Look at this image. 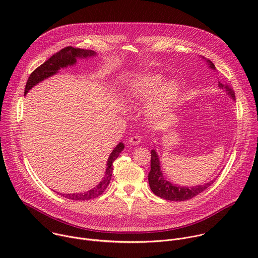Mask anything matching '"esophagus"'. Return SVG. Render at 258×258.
Here are the masks:
<instances>
[{"instance_id": "1", "label": "esophagus", "mask_w": 258, "mask_h": 258, "mask_svg": "<svg viewBox=\"0 0 258 258\" xmlns=\"http://www.w3.org/2000/svg\"><path fill=\"white\" fill-rule=\"evenodd\" d=\"M128 142L133 145H137V144L141 143V137L140 136H133L128 139Z\"/></svg>"}]
</instances>
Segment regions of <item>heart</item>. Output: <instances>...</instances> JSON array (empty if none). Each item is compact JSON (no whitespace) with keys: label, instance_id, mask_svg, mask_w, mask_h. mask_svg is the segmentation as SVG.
<instances>
[{"label":"heart","instance_id":"1","mask_svg":"<svg viewBox=\"0 0 258 258\" xmlns=\"http://www.w3.org/2000/svg\"><path fill=\"white\" fill-rule=\"evenodd\" d=\"M162 78L159 76L147 75L132 83L128 90V101L135 103L143 101L152 96L160 87ZM178 97V86L175 82L166 83L158 92L155 100L150 106L152 113H159L162 110L172 105Z\"/></svg>","mask_w":258,"mask_h":258}]
</instances>
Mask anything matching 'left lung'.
Wrapping results in <instances>:
<instances>
[{
  "instance_id": "1",
  "label": "left lung",
  "mask_w": 258,
  "mask_h": 258,
  "mask_svg": "<svg viewBox=\"0 0 258 258\" xmlns=\"http://www.w3.org/2000/svg\"><path fill=\"white\" fill-rule=\"evenodd\" d=\"M208 64L210 65L211 68L215 69L214 64L208 60ZM219 87L226 89V92L234 99L235 98V93L234 90L229 86V85H224L219 83ZM149 179V185L152 190V192L163 199L170 200V201H185L194 198L198 194L202 193L205 191L209 186L212 185V182L214 180H211L205 185H200L197 187L193 188H187V187H179V186H173L171 182L167 181L160 170V164H159V159L158 155L156 154L155 150H151V170L148 175Z\"/></svg>"
}]
</instances>
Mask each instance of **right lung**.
Returning <instances> with one entry per match:
<instances>
[{
  "label": "right lung",
  "instance_id": "obj_1",
  "mask_svg": "<svg viewBox=\"0 0 258 258\" xmlns=\"http://www.w3.org/2000/svg\"><path fill=\"white\" fill-rule=\"evenodd\" d=\"M96 53L92 50H85L81 48H73V47H66L59 52L55 53L53 56H51L47 61H45L42 65H40L38 68H35L31 73L27 80V83L25 85L24 95L38 83L42 82L43 80L55 75V73L62 67H66L67 65H73L77 62L78 57H90L94 56ZM124 146L122 143H119L112 153L110 154L107 162V168L105 172V176L103 177V180L100 181L99 185L86 192V193H78V194H63V197L70 199V200H79V201H85L94 199L98 196H100L108 187L110 179H111L112 175V163L113 161L118 157L120 152L123 150Z\"/></svg>",
  "mask_w": 258,
  "mask_h": 258
}]
</instances>
